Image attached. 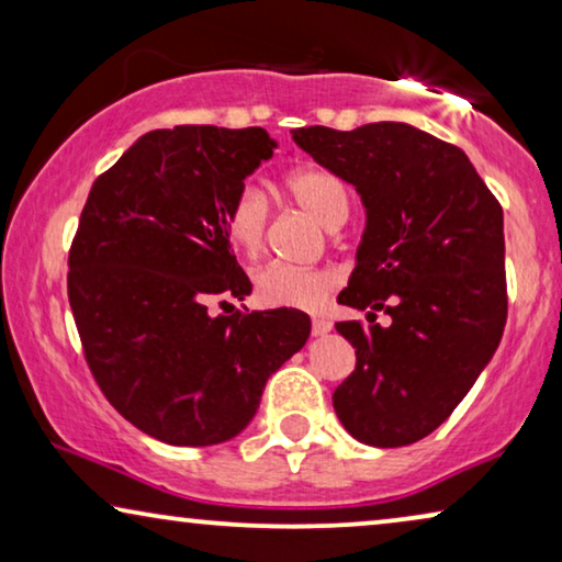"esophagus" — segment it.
Masks as SVG:
<instances>
[{
	"label": "esophagus",
	"mask_w": 562,
	"mask_h": 562,
	"mask_svg": "<svg viewBox=\"0 0 562 562\" xmlns=\"http://www.w3.org/2000/svg\"><path fill=\"white\" fill-rule=\"evenodd\" d=\"M329 329H333V322L325 319V317H314L312 319V335L319 337V335H327Z\"/></svg>",
	"instance_id": "1"
}]
</instances>
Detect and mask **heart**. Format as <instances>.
Segmentation results:
<instances>
[{
	"instance_id": "b5f03b06",
	"label": "heart",
	"mask_w": 562,
	"mask_h": 562,
	"mask_svg": "<svg viewBox=\"0 0 562 562\" xmlns=\"http://www.w3.org/2000/svg\"><path fill=\"white\" fill-rule=\"evenodd\" d=\"M283 189L289 191V196L302 210L317 217L325 227H340L348 217V189L327 168H296L283 179ZM268 217H271V206H268L263 191L252 187V183H245L235 191L225 206V214H222V225H225L229 245L240 256L256 260L266 245ZM337 283H340V279L329 268L268 263L256 273V296L263 306L314 312L327 304Z\"/></svg>"
}]
</instances>
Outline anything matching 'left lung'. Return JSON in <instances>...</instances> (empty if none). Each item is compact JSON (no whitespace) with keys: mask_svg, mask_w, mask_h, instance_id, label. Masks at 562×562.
I'll return each instance as SVG.
<instances>
[{"mask_svg":"<svg viewBox=\"0 0 562 562\" xmlns=\"http://www.w3.org/2000/svg\"><path fill=\"white\" fill-rule=\"evenodd\" d=\"M291 135L366 206L356 268L337 302L368 310L371 325H335L358 358L333 394L337 417L373 448L417 442L463 402L502 342V204L463 150L406 122ZM381 308L389 328L374 325Z\"/></svg>","mask_w":562,"mask_h":562,"instance_id":"left-lung-1","label":"left lung"}]
</instances>
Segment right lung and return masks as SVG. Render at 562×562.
I'll return each mask as SVG.
<instances>
[{
  "instance_id": "obj_1",
  "label": "right lung",
  "mask_w": 562,
  "mask_h": 562,
  "mask_svg": "<svg viewBox=\"0 0 562 562\" xmlns=\"http://www.w3.org/2000/svg\"><path fill=\"white\" fill-rule=\"evenodd\" d=\"M273 150L263 127L153 130L83 204L68 252L83 356L114 409L160 442L233 440L310 337L296 310L206 312L210 296L250 294L222 214Z\"/></svg>"
}]
</instances>
